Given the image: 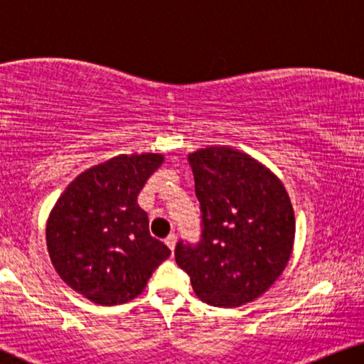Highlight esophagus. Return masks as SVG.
I'll return each instance as SVG.
<instances>
[{
  "label": "esophagus",
  "mask_w": 364,
  "mask_h": 364,
  "mask_svg": "<svg viewBox=\"0 0 364 364\" xmlns=\"http://www.w3.org/2000/svg\"><path fill=\"white\" fill-rule=\"evenodd\" d=\"M165 243H166V247L170 248V250H173V248H175V243H176V235H175V234L168 235V237L165 238Z\"/></svg>",
  "instance_id": "34e87169"
}]
</instances>
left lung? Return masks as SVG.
<instances>
[{"label":"left lung","mask_w":364,"mask_h":364,"mask_svg":"<svg viewBox=\"0 0 364 364\" xmlns=\"http://www.w3.org/2000/svg\"><path fill=\"white\" fill-rule=\"evenodd\" d=\"M200 204V238L175 259L200 301L238 307L279 278L294 243V210L278 178L242 151L209 147L188 156Z\"/></svg>","instance_id":"1"}]
</instances>
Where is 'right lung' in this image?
Wrapping results in <instances>:
<instances>
[{
    "mask_svg": "<svg viewBox=\"0 0 364 364\" xmlns=\"http://www.w3.org/2000/svg\"><path fill=\"white\" fill-rule=\"evenodd\" d=\"M161 161L159 154L114 156L81 173L53 205L48 255L65 283L90 301L117 306L134 299L170 257L137 204Z\"/></svg>",
    "mask_w": 364,
    "mask_h": 364,
    "instance_id": "obj_1",
    "label": "right lung"
}]
</instances>
